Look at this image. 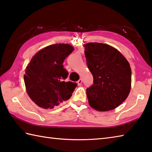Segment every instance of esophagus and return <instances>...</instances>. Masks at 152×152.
Listing matches in <instances>:
<instances>
[{"mask_svg": "<svg viewBox=\"0 0 152 152\" xmlns=\"http://www.w3.org/2000/svg\"><path fill=\"white\" fill-rule=\"evenodd\" d=\"M82 80H81V79H79L78 81L77 82V84H78V86H80V85L82 84Z\"/></svg>", "mask_w": 152, "mask_h": 152, "instance_id": "obj_1", "label": "esophagus"}]
</instances>
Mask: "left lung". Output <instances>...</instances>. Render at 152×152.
Instances as JSON below:
<instances>
[{"mask_svg": "<svg viewBox=\"0 0 152 152\" xmlns=\"http://www.w3.org/2000/svg\"><path fill=\"white\" fill-rule=\"evenodd\" d=\"M86 64L93 84L86 89L90 106L108 111L126 100L131 88L132 71L125 57L112 46L102 43L84 45Z\"/></svg>", "mask_w": 152, "mask_h": 152, "instance_id": "8db88e82", "label": "left lung"}]
</instances>
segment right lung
Here are the masks:
<instances>
[{"instance_id":"add662e5","label":"right lung","mask_w":152,"mask_h":152,"mask_svg":"<svg viewBox=\"0 0 152 152\" xmlns=\"http://www.w3.org/2000/svg\"><path fill=\"white\" fill-rule=\"evenodd\" d=\"M74 50L67 44H56L36 54L24 75L27 93L38 106L52 109L70 98L76 84L65 82L68 71L62 65Z\"/></svg>"}]
</instances>
